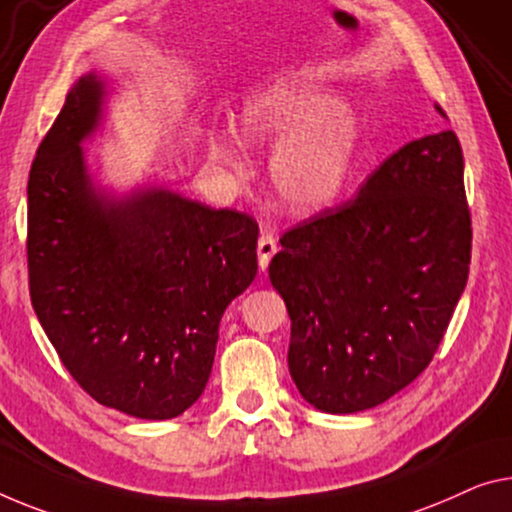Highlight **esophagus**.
<instances>
[{
    "label": "esophagus",
    "mask_w": 512,
    "mask_h": 512,
    "mask_svg": "<svg viewBox=\"0 0 512 512\" xmlns=\"http://www.w3.org/2000/svg\"><path fill=\"white\" fill-rule=\"evenodd\" d=\"M258 265H261V270H267V265H270L272 256L277 254V240L272 238L270 233H263L261 238H258Z\"/></svg>",
    "instance_id": "obj_1"
}]
</instances>
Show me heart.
Returning <instances> with one entry per match:
<instances>
[{
    "instance_id": "obj_1",
    "label": "heart",
    "mask_w": 512,
    "mask_h": 512,
    "mask_svg": "<svg viewBox=\"0 0 512 512\" xmlns=\"http://www.w3.org/2000/svg\"><path fill=\"white\" fill-rule=\"evenodd\" d=\"M235 135L245 146H274L270 178L281 206L313 215L343 194L364 144V125L338 93L300 80H274L242 100ZM212 160L245 169L238 144L215 139Z\"/></svg>"
}]
</instances>
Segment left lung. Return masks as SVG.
<instances>
[{
  "instance_id": "1",
  "label": "left lung",
  "mask_w": 512,
  "mask_h": 512,
  "mask_svg": "<svg viewBox=\"0 0 512 512\" xmlns=\"http://www.w3.org/2000/svg\"><path fill=\"white\" fill-rule=\"evenodd\" d=\"M270 281L306 403L355 414L423 373L467 286L471 219L453 130L405 144L355 201L283 233Z\"/></svg>"
}]
</instances>
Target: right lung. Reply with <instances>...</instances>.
Segmentation results:
<instances>
[{
	"label": "right lung",
	"instance_id": "right-lung-1",
	"mask_svg": "<svg viewBox=\"0 0 512 512\" xmlns=\"http://www.w3.org/2000/svg\"><path fill=\"white\" fill-rule=\"evenodd\" d=\"M112 84L70 86L29 171V293L68 373L137 419L183 414L206 389L219 320L254 281L258 224L162 185L116 194L82 144L105 123Z\"/></svg>",
	"mask_w": 512,
	"mask_h": 512
}]
</instances>
